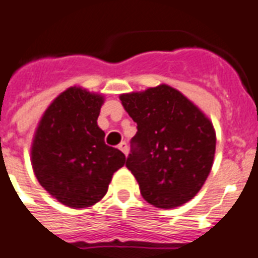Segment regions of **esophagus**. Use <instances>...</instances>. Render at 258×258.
Instances as JSON below:
<instances>
[{
	"label": "esophagus",
	"mask_w": 258,
	"mask_h": 258,
	"mask_svg": "<svg viewBox=\"0 0 258 258\" xmlns=\"http://www.w3.org/2000/svg\"><path fill=\"white\" fill-rule=\"evenodd\" d=\"M118 148L120 149V151H122V152L124 153L125 156L128 155V146H127V143H125V142L120 143V144H119V146H118Z\"/></svg>",
	"instance_id": "obj_1"
}]
</instances>
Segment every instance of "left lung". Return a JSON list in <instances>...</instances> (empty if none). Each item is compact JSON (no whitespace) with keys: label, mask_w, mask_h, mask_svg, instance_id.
<instances>
[{"label":"left lung","mask_w":258,"mask_h":258,"mask_svg":"<svg viewBox=\"0 0 258 258\" xmlns=\"http://www.w3.org/2000/svg\"><path fill=\"white\" fill-rule=\"evenodd\" d=\"M119 98L138 124L125 166L143 198L159 209L189 202L213 168L216 135L211 120L165 84Z\"/></svg>","instance_id":"1"}]
</instances>
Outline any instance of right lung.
<instances>
[{
  "mask_svg": "<svg viewBox=\"0 0 258 258\" xmlns=\"http://www.w3.org/2000/svg\"><path fill=\"white\" fill-rule=\"evenodd\" d=\"M103 101L86 89H67L47 107L32 140L31 164L39 183L71 209L99 202L125 162L119 149L106 146L97 124Z\"/></svg>",
  "mask_w": 258,
  "mask_h": 258,
  "instance_id": "add662e5",
  "label": "right lung"
}]
</instances>
